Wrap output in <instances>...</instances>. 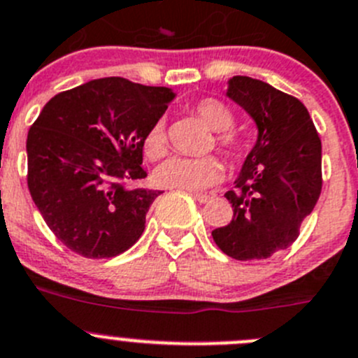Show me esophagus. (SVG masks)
Returning <instances> with one entry per match:
<instances>
[{
	"label": "esophagus",
	"instance_id": "1",
	"mask_svg": "<svg viewBox=\"0 0 358 358\" xmlns=\"http://www.w3.org/2000/svg\"><path fill=\"white\" fill-rule=\"evenodd\" d=\"M193 199H195L196 202H200V203H206V202H209V200L213 199V196H210V195H202V193H193Z\"/></svg>",
	"mask_w": 358,
	"mask_h": 358
}]
</instances>
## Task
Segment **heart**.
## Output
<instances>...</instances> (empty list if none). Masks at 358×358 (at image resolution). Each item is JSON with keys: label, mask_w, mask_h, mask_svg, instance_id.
<instances>
[{"label": "heart", "mask_w": 358, "mask_h": 358, "mask_svg": "<svg viewBox=\"0 0 358 358\" xmlns=\"http://www.w3.org/2000/svg\"><path fill=\"white\" fill-rule=\"evenodd\" d=\"M195 114L209 130L217 131L216 145L228 159H237L244 155L246 142L241 135L230 130L236 122V115L227 105L207 98L196 103ZM144 151L151 159L162 158L165 155L166 141L163 121H156L149 128L144 138ZM221 176H223V165L214 156H207V158L173 156L156 166L152 179L162 188L195 193L213 186L214 182L220 181Z\"/></svg>", "instance_id": "obj_1"}]
</instances>
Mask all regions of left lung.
<instances>
[{
    "mask_svg": "<svg viewBox=\"0 0 358 358\" xmlns=\"http://www.w3.org/2000/svg\"><path fill=\"white\" fill-rule=\"evenodd\" d=\"M227 96L257 124V142L224 196L234 207L227 227L213 230L236 260H262L287 250L322 193V142L302 101L262 80L236 75Z\"/></svg>",
    "mask_w": 358,
    "mask_h": 358,
    "instance_id": "1",
    "label": "left lung"
}]
</instances>
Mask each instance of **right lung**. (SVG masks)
Segmentation results:
<instances>
[{
  "label": "right lung",
  "mask_w": 358,
  "mask_h": 358,
  "mask_svg": "<svg viewBox=\"0 0 358 358\" xmlns=\"http://www.w3.org/2000/svg\"><path fill=\"white\" fill-rule=\"evenodd\" d=\"M176 98L121 77L56 94L28 131V188L57 241L86 258L130 250L162 192L130 188L144 179V138Z\"/></svg>",
  "instance_id": "right-lung-1"
}]
</instances>
